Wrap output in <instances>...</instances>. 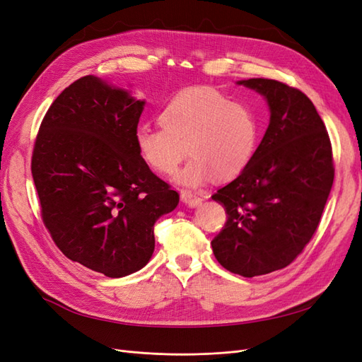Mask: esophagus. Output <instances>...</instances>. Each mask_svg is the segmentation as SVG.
I'll list each match as a JSON object with an SVG mask.
<instances>
[{
    "mask_svg": "<svg viewBox=\"0 0 362 362\" xmlns=\"http://www.w3.org/2000/svg\"><path fill=\"white\" fill-rule=\"evenodd\" d=\"M181 199H182V202H185L190 206H196L202 202V198H199V196H196L194 193H192L189 190H181Z\"/></svg>",
    "mask_w": 362,
    "mask_h": 362,
    "instance_id": "34e87169",
    "label": "esophagus"
}]
</instances>
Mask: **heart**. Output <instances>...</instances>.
Listing matches in <instances>:
<instances>
[{
  "instance_id": "b5f03b06",
  "label": "heart",
  "mask_w": 362,
  "mask_h": 362,
  "mask_svg": "<svg viewBox=\"0 0 362 362\" xmlns=\"http://www.w3.org/2000/svg\"><path fill=\"white\" fill-rule=\"evenodd\" d=\"M161 128L141 127L136 133L137 154L146 166L170 175L180 184L198 187L208 178L228 181L238 177L254 157L259 122L254 108L233 101L211 87H194L175 95L158 115Z\"/></svg>"
}]
</instances>
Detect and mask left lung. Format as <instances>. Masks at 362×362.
<instances>
[{
	"label": "left lung",
	"mask_w": 362,
	"mask_h": 362,
	"mask_svg": "<svg viewBox=\"0 0 362 362\" xmlns=\"http://www.w3.org/2000/svg\"><path fill=\"white\" fill-rule=\"evenodd\" d=\"M238 84L266 98L270 124L249 166L211 196L226 210L211 246L222 267L252 278L302 254L320 223L335 169L329 136L308 96L276 80Z\"/></svg>",
	"instance_id": "1"
}]
</instances>
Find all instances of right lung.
<instances>
[{
	"mask_svg": "<svg viewBox=\"0 0 362 362\" xmlns=\"http://www.w3.org/2000/svg\"><path fill=\"white\" fill-rule=\"evenodd\" d=\"M144 105L86 75L51 104L33 148V181L54 243L108 278L148 264L154 223L180 202L137 154Z\"/></svg>",
	"mask_w": 362,
	"mask_h": 362,
	"instance_id": "right-lung-1",
	"label": "right lung"
}]
</instances>
